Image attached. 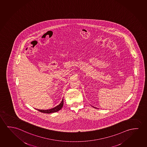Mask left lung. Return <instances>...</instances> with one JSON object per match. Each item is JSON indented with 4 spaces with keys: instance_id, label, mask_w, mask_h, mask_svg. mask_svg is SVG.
<instances>
[{
    "instance_id": "1",
    "label": "left lung",
    "mask_w": 147,
    "mask_h": 147,
    "mask_svg": "<svg viewBox=\"0 0 147 147\" xmlns=\"http://www.w3.org/2000/svg\"><path fill=\"white\" fill-rule=\"evenodd\" d=\"M94 108H95V107H94Z\"/></svg>"
}]
</instances>
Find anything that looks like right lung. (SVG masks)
<instances>
[{
    "label": "right lung",
    "instance_id": "1",
    "mask_svg": "<svg viewBox=\"0 0 147 147\" xmlns=\"http://www.w3.org/2000/svg\"><path fill=\"white\" fill-rule=\"evenodd\" d=\"M63 99L61 103L58 105L57 106H55L53 109H47V110H42V109H37L38 111H40L41 113H53L55 112H57L58 111H59L63 107Z\"/></svg>",
    "mask_w": 147,
    "mask_h": 147
}]
</instances>
